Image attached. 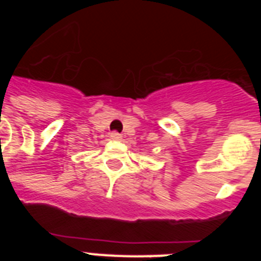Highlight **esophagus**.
<instances>
[{"instance_id": "esophagus-1", "label": "esophagus", "mask_w": 261, "mask_h": 261, "mask_svg": "<svg viewBox=\"0 0 261 261\" xmlns=\"http://www.w3.org/2000/svg\"><path fill=\"white\" fill-rule=\"evenodd\" d=\"M110 137L112 138V140H116V141L121 140V135H120V133H117V132H112L110 135Z\"/></svg>"}]
</instances>
